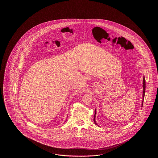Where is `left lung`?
Listing matches in <instances>:
<instances>
[{"label":"left lung","instance_id":"1","mask_svg":"<svg viewBox=\"0 0 158 158\" xmlns=\"http://www.w3.org/2000/svg\"><path fill=\"white\" fill-rule=\"evenodd\" d=\"M143 99H144V94H145V88H146V81H145V78H144V77L143 76ZM143 101H142V106H143ZM95 115H96V110L95 111V114H94V123L96 125H97V123H96V121H95Z\"/></svg>","mask_w":158,"mask_h":158}]
</instances>
